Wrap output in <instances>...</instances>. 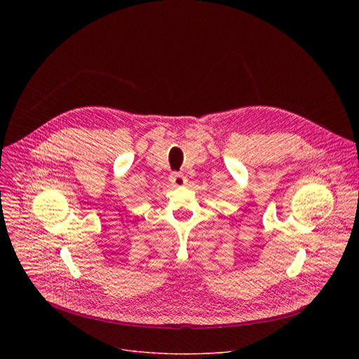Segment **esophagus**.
<instances>
[{
    "label": "esophagus",
    "mask_w": 359,
    "mask_h": 359,
    "mask_svg": "<svg viewBox=\"0 0 359 359\" xmlns=\"http://www.w3.org/2000/svg\"><path fill=\"white\" fill-rule=\"evenodd\" d=\"M169 180H170V183H172L173 186H183V184H186V182H187L186 176H184L183 173H179V172H173V173L170 175Z\"/></svg>",
    "instance_id": "esophagus-1"
}]
</instances>
